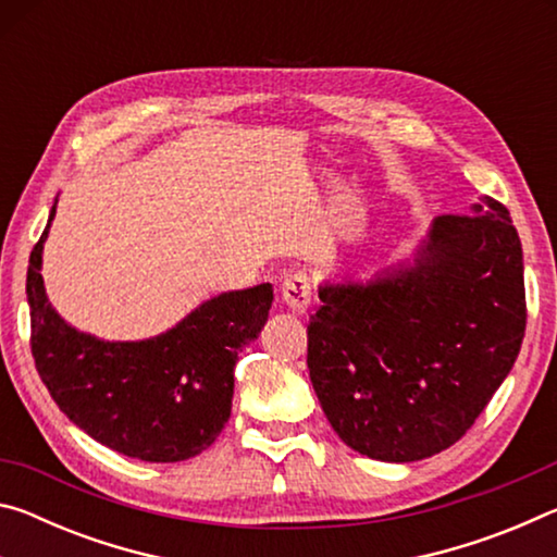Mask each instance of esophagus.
Segmentation results:
<instances>
[{"mask_svg": "<svg viewBox=\"0 0 557 557\" xmlns=\"http://www.w3.org/2000/svg\"><path fill=\"white\" fill-rule=\"evenodd\" d=\"M282 299L295 314H305L312 305V280L307 272H292L282 282Z\"/></svg>", "mask_w": 557, "mask_h": 557, "instance_id": "obj_1", "label": "esophagus"}]
</instances>
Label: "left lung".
I'll return each instance as SVG.
<instances>
[{"label":"left lung","instance_id":"1","mask_svg":"<svg viewBox=\"0 0 557 557\" xmlns=\"http://www.w3.org/2000/svg\"><path fill=\"white\" fill-rule=\"evenodd\" d=\"M319 299L307 366L336 435L371 459H425L467 435L521 351V238L484 196L435 219L412 268Z\"/></svg>","mask_w":557,"mask_h":557}]
</instances>
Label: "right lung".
<instances>
[{
  "label": "right lung",
  "instance_id": "add662e5",
  "mask_svg": "<svg viewBox=\"0 0 557 557\" xmlns=\"http://www.w3.org/2000/svg\"><path fill=\"white\" fill-rule=\"evenodd\" d=\"M46 235L49 228L32 250L26 297L34 363L55 405L125 457L182 461L211 447L231 418L238 351L265 326L272 285L203 301L147 342H100L71 329L46 299Z\"/></svg>",
  "mask_w": 557,
  "mask_h": 557
}]
</instances>
